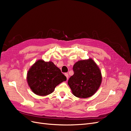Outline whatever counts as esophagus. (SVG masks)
Segmentation results:
<instances>
[{
	"label": "esophagus",
	"mask_w": 131,
	"mask_h": 131,
	"mask_svg": "<svg viewBox=\"0 0 131 131\" xmlns=\"http://www.w3.org/2000/svg\"><path fill=\"white\" fill-rule=\"evenodd\" d=\"M65 75H66V77H67V80H68V78H69V75H68V73H65Z\"/></svg>",
	"instance_id": "obj_1"
}]
</instances>
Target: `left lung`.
<instances>
[{
  "label": "left lung",
  "instance_id": "obj_1",
  "mask_svg": "<svg viewBox=\"0 0 131 131\" xmlns=\"http://www.w3.org/2000/svg\"><path fill=\"white\" fill-rule=\"evenodd\" d=\"M74 74L69 79L68 84L75 96L88 98L100 88L102 75L100 68L92 59L81 60L75 63Z\"/></svg>",
  "mask_w": 131,
  "mask_h": 131
}]
</instances>
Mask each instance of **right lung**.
I'll list each match as a JSON object with an SVG mask.
<instances>
[{
	"instance_id": "right-lung-1",
	"label": "right lung",
	"mask_w": 131,
	"mask_h": 131,
	"mask_svg": "<svg viewBox=\"0 0 131 131\" xmlns=\"http://www.w3.org/2000/svg\"><path fill=\"white\" fill-rule=\"evenodd\" d=\"M27 82L33 92L39 96H46L67 78L52 62L38 60L27 73Z\"/></svg>"
}]
</instances>
